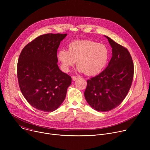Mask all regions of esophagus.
Instances as JSON below:
<instances>
[{"instance_id":"esophagus-1","label":"esophagus","mask_w":150,"mask_h":150,"mask_svg":"<svg viewBox=\"0 0 150 150\" xmlns=\"http://www.w3.org/2000/svg\"><path fill=\"white\" fill-rule=\"evenodd\" d=\"M78 78V76H72V79H73L74 81L76 80Z\"/></svg>"}]
</instances>
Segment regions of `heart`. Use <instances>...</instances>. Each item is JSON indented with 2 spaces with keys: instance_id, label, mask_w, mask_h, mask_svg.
Listing matches in <instances>:
<instances>
[{
  "instance_id": "heart-1",
  "label": "heart",
  "mask_w": 150,
  "mask_h": 150,
  "mask_svg": "<svg viewBox=\"0 0 150 150\" xmlns=\"http://www.w3.org/2000/svg\"><path fill=\"white\" fill-rule=\"evenodd\" d=\"M109 51L104 45L89 40H78L68 45V51L60 50L57 59L64 72L69 71L76 62L77 70L88 75H96L105 67Z\"/></svg>"
}]
</instances>
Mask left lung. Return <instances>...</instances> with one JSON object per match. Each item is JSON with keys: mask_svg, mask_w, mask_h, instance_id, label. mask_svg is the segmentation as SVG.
Instances as JSON below:
<instances>
[{"mask_svg": "<svg viewBox=\"0 0 150 150\" xmlns=\"http://www.w3.org/2000/svg\"><path fill=\"white\" fill-rule=\"evenodd\" d=\"M108 38L112 48L108 66L98 75L87 80L85 98L91 108L98 112H108L123 101L131 87L134 63L126 48Z\"/></svg>", "mask_w": 150, "mask_h": 150, "instance_id": "left-lung-1", "label": "left lung"}]
</instances>
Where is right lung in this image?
<instances>
[{"instance_id": "add662e5", "label": "right lung", "mask_w": 150, "mask_h": 150, "mask_svg": "<svg viewBox=\"0 0 150 150\" xmlns=\"http://www.w3.org/2000/svg\"><path fill=\"white\" fill-rule=\"evenodd\" d=\"M67 34H46L27 45L19 55L17 76L20 90L33 108L56 110L65 100L71 77L57 65V49Z\"/></svg>"}]
</instances>
